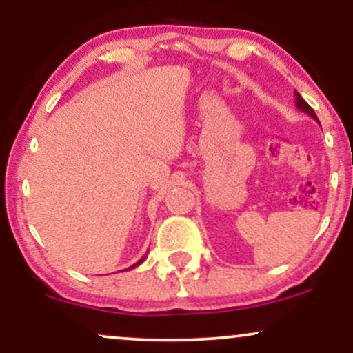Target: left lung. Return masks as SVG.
I'll list each match as a JSON object with an SVG mask.
<instances>
[{
	"instance_id": "left-lung-1",
	"label": "left lung",
	"mask_w": 353,
	"mask_h": 353,
	"mask_svg": "<svg viewBox=\"0 0 353 353\" xmlns=\"http://www.w3.org/2000/svg\"><path fill=\"white\" fill-rule=\"evenodd\" d=\"M295 106H297L299 109H301V111H303V112H307V114H309L310 117H314L315 121H317L319 123V119H317V116H315V112H314V109H312L309 104L305 103V99L302 98L301 94H299L297 91H295Z\"/></svg>"
}]
</instances>
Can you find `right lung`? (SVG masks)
Here are the masks:
<instances>
[{"label": "right lung", "instance_id": "1", "mask_svg": "<svg viewBox=\"0 0 353 353\" xmlns=\"http://www.w3.org/2000/svg\"><path fill=\"white\" fill-rule=\"evenodd\" d=\"M145 257H148V254H145V255H143V257H141V259H139V261H137V262H136V264H132L131 267H129V269H128V270L134 269V267H137V265H141V264H143V262L145 261ZM124 270H125V269H124Z\"/></svg>", "mask_w": 353, "mask_h": 353}]
</instances>
